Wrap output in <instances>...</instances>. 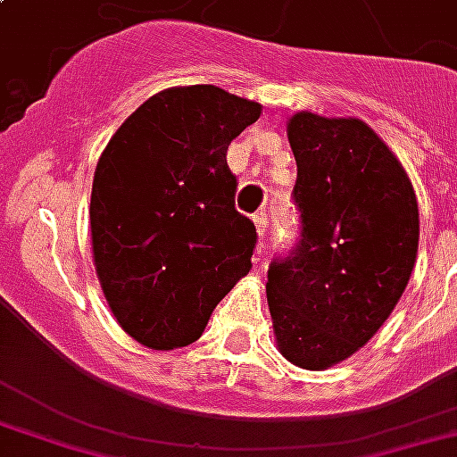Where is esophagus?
<instances>
[{"label":"esophagus","instance_id":"1","mask_svg":"<svg viewBox=\"0 0 457 457\" xmlns=\"http://www.w3.org/2000/svg\"><path fill=\"white\" fill-rule=\"evenodd\" d=\"M253 225H256V235H259V252L266 246V228H268V215L256 213L253 215Z\"/></svg>","mask_w":457,"mask_h":457}]
</instances>
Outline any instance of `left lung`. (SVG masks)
<instances>
[{
    "instance_id": "1",
    "label": "left lung",
    "mask_w": 457,
    "mask_h": 457,
    "mask_svg": "<svg viewBox=\"0 0 457 457\" xmlns=\"http://www.w3.org/2000/svg\"><path fill=\"white\" fill-rule=\"evenodd\" d=\"M302 242L268 270L278 350L323 371L353 357L403 297L420 246V208L405 167L357 117L295 112Z\"/></svg>"
}]
</instances>
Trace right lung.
I'll use <instances>...</instances> for the list:
<instances>
[{"label": "right lung", "mask_w": 457, "mask_h": 457, "mask_svg": "<svg viewBox=\"0 0 457 457\" xmlns=\"http://www.w3.org/2000/svg\"><path fill=\"white\" fill-rule=\"evenodd\" d=\"M261 104L174 86L124 120L97 158L90 244L110 312L151 350L187 347L252 270L256 228L235 211L228 145Z\"/></svg>", "instance_id": "right-lung-1"}]
</instances>
